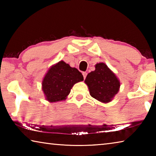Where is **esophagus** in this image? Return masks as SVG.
I'll return each mask as SVG.
<instances>
[{"instance_id":"esophagus-1","label":"esophagus","mask_w":156,"mask_h":156,"mask_svg":"<svg viewBox=\"0 0 156 156\" xmlns=\"http://www.w3.org/2000/svg\"><path fill=\"white\" fill-rule=\"evenodd\" d=\"M83 75L84 79H85L86 78V76H87V73L86 72H83Z\"/></svg>"}]
</instances>
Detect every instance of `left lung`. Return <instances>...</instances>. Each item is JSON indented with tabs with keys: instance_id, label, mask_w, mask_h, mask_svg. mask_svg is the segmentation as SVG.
<instances>
[{
	"instance_id": "obj_1",
	"label": "left lung",
	"mask_w": 156,
	"mask_h": 156,
	"mask_svg": "<svg viewBox=\"0 0 156 156\" xmlns=\"http://www.w3.org/2000/svg\"><path fill=\"white\" fill-rule=\"evenodd\" d=\"M84 83L91 96L103 103L112 101L120 87L119 79L104 62L95 65V70L88 73Z\"/></svg>"
}]
</instances>
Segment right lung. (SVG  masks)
<instances>
[{
	"label": "right lung",
	"mask_w": 156,
	"mask_h": 156,
	"mask_svg": "<svg viewBox=\"0 0 156 156\" xmlns=\"http://www.w3.org/2000/svg\"><path fill=\"white\" fill-rule=\"evenodd\" d=\"M83 80L77 69L60 60L47 71L42 81V89L48 102L62 101L67 98L73 86Z\"/></svg>",
	"instance_id": "1"
}]
</instances>
